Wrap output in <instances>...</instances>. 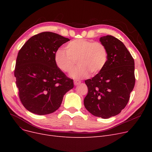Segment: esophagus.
Wrapping results in <instances>:
<instances>
[{"label": "esophagus", "instance_id": "1", "mask_svg": "<svg viewBox=\"0 0 152 152\" xmlns=\"http://www.w3.org/2000/svg\"><path fill=\"white\" fill-rule=\"evenodd\" d=\"M74 84H75V86H77V85L81 84V81H77V80H75V81H74Z\"/></svg>", "mask_w": 152, "mask_h": 152}]
</instances>
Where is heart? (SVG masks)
I'll list each match as a JSON object with an SVG mask.
<instances>
[{"mask_svg": "<svg viewBox=\"0 0 152 152\" xmlns=\"http://www.w3.org/2000/svg\"><path fill=\"white\" fill-rule=\"evenodd\" d=\"M66 51L58 49L56 51L55 62L60 70L69 73L77 60L78 66L71 74L74 79H83L89 76L90 73L91 76L97 75L104 68L108 60L106 46L92 40H73L66 45Z\"/></svg>", "mask_w": 152, "mask_h": 152, "instance_id": "heart-1", "label": "heart"}]
</instances>
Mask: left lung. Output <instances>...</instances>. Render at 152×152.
<instances>
[{
	"label": "left lung",
	"mask_w": 152,
	"mask_h": 152,
	"mask_svg": "<svg viewBox=\"0 0 152 152\" xmlns=\"http://www.w3.org/2000/svg\"><path fill=\"white\" fill-rule=\"evenodd\" d=\"M100 41L107 49V62L99 73L85 81L88 93L84 104L94 116L107 119L120 113L129 100L135 82L134 60L114 36H103Z\"/></svg>",
	"instance_id": "8db88e82"
}]
</instances>
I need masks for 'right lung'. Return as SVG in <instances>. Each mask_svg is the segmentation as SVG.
Masks as SVG:
<instances>
[{"label": "right lung", "instance_id": "add662e5", "mask_svg": "<svg viewBox=\"0 0 152 152\" xmlns=\"http://www.w3.org/2000/svg\"><path fill=\"white\" fill-rule=\"evenodd\" d=\"M70 41L52 32H42L29 38L20 50L14 71L18 95L23 105L39 115L52 113L60 107L64 95L74 87L56 65L58 48Z\"/></svg>", "mask_w": 152, "mask_h": 152}]
</instances>
